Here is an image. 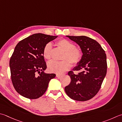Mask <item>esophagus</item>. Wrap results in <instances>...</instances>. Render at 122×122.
Segmentation results:
<instances>
[{
	"label": "esophagus",
	"mask_w": 122,
	"mask_h": 122,
	"mask_svg": "<svg viewBox=\"0 0 122 122\" xmlns=\"http://www.w3.org/2000/svg\"><path fill=\"white\" fill-rule=\"evenodd\" d=\"M56 77H57V78H60L61 77L62 75H59V74H57V75H56Z\"/></svg>",
	"instance_id": "esophagus-1"
}]
</instances>
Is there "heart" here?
I'll return each mask as SVG.
<instances>
[{"mask_svg":"<svg viewBox=\"0 0 122 122\" xmlns=\"http://www.w3.org/2000/svg\"><path fill=\"white\" fill-rule=\"evenodd\" d=\"M56 45L64 51L62 58L64 60L60 62L55 61L49 62L47 64V68L50 72L61 74L71 68L70 61L74 64L79 62L82 58V53L79 49L76 48L75 44L68 40H60L56 42ZM52 53V45L51 43H49L45 45L43 54L45 59L50 60L51 58Z\"/></svg>","mask_w":122,"mask_h":122,"instance_id":"1","label":"heart"}]
</instances>
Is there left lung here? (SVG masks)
<instances>
[{"mask_svg": "<svg viewBox=\"0 0 122 122\" xmlns=\"http://www.w3.org/2000/svg\"><path fill=\"white\" fill-rule=\"evenodd\" d=\"M80 46L82 58L68 75L71 82L64 88L68 96L77 101H86L98 92L107 72L106 55L96 41L86 36H66Z\"/></svg>", "mask_w": 122, "mask_h": 122, "instance_id": "8db88e82", "label": "left lung"}]
</instances>
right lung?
I'll return each instance as SVG.
<instances>
[{"instance_id": "right-lung-1", "label": "right lung", "mask_w": 122, "mask_h": 122, "mask_svg": "<svg viewBox=\"0 0 122 122\" xmlns=\"http://www.w3.org/2000/svg\"><path fill=\"white\" fill-rule=\"evenodd\" d=\"M58 36L37 33L25 38L15 47L9 61L12 83L19 94L29 99L43 95L54 73H46L43 54L45 45Z\"/></svg>"}]
</instances>
